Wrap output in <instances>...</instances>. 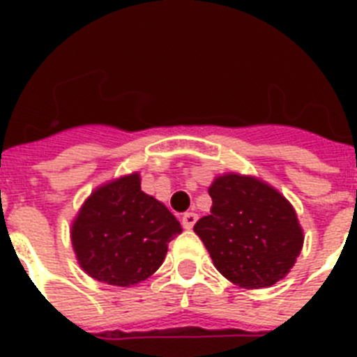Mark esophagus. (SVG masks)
Segmentation results:
<instances>
[{
  "mask_svg": "<svg viewBox=\"0 0 357 357\" xmlns=\"http://www.w3.org/2000/svg\"><path fill=\"white\" fill-rule=\"evenodd\" d=\"M196 220H198V215H196V213H185L183 217H181V226H183L185 229H192Z\"/></svg>",
  "mask_w": 357,
  "mask_h": 357,
  "instance_id": "esophagus-1",
  "label": "esophagus"
}]
</instances>
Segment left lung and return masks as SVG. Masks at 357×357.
Returning <instances> with one entry per match:
<instances>
[{
  "label": "left lung",
  "instance_id": "left-lung-1",
  "mask_svg": "<svg viewBox=\"0 0 357 357\" xmlns=\"http://www.w3.org/2000/svg\"><path fill=\"white\" fill-rule=\"evenodd\" d=\"M211 215L195 224L217 271L244 289L271 287L296 263L304 231L293 206L252 176L224 174L209 187Z\"/></svg>",
  "mask_w": 357,
  "mask_h": 357
}]
</instances>
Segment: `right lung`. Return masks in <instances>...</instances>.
<instances>
[{"label": "right lung", "instance_id": "right-lung-1", "mask_svg": "<svg viewBox=\"0 0 357 357\" xmlns=\"http://www.w3.org/2000/svg\"><path fill=\"white\" fill-rule=\"evenodd\" d=\"M181 234L172 213L140 190L137 172L98 187L72 224V246L98 282L129 287L162 265L168 243Z\"/></svg>", "mask_w": 357, "mask_h": 357}]
</instances>
